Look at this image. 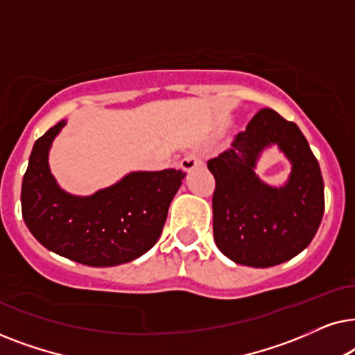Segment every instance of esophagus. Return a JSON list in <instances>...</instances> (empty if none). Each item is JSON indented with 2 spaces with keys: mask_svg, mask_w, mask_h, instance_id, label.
I'll return each instance as SVG.
<instances>
[{
  "mask_svg": "<svg viewBox=\"0 0 355 355\" xmlns=\"http://www.w3.org/2000/svg\"><path fill=\"white\" fill-rule=\"evenodd\" d=\"M202 164H203V159L200 155L192 153V155H187V157L182 159L181 168L184 169V171H192V169L202 166Z\"/></svg>",
  "mask_w": 355,
  "mask_h": 355,
  "instance_id": "esophagus-1",
  "label": "esophagus"
}]
</instances>
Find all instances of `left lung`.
I'll return each instance as SVG.
<instances>
[{
  "mask_svg": "<svg viewBox=\"0 0 355 355\" xmlns=\"http://www.w3.org/2000/svg\"><path fill=\"white\" fill-rule=\"evenodd\" d=\"M271 144H278L293 164L281 188L254 174L256 159ZM207 164L216 181L213 236L227 259L268 268L312 242L323 218L324 186L317 158L294 123L270 108L260 110L231 147Z\"/></svg>",
  "mask_w": 355,
  "mask_h": 355,
  "instance_id": "8db88e82",
  "label": "left lung"
}]
</instances>
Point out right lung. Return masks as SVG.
<instances>
[{"instance_id":"obj_1","label":"right lung","mask_w":355,"mask_h":355,"mask_svg":"<svg viewBox=\"0 0 355 355\" xmlns=\"http://www.w3.org/2000/svg\"><path fill=\"white\" fill-rule=\"evenodd\" d=\"M60 121L33 145L22 179V218L48 250L89 266H114L139 259L157 244L169 203L181 187V169L134 171L94 196L58 186L48 164Z\"/></svg>"}]
</instances>
